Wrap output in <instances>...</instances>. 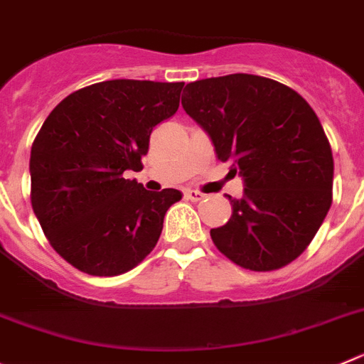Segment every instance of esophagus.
Segmentation results:
<instances>
[{
  "mask_svg": "<svg viewBox=\"0 0 364 364\" xmlns=\"http://www.w3.org/2000/svg\"><path fill=\"white\" fill-rule=\"evenodd\" d=\"M184 196L188 200H191V202H198V200L204 198V195H202L200 191H195V189H188V191L184 193Z\"/></svg>",
  "mask_w": 364,
  "mask_h": 364,
  "instance_id": "34e87169",
  "label": "esophagus"
}]
</instances>
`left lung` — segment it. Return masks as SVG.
<instances>
[{"mask_svg":"<svg viewBox=\"0 0 364 364\" xmlns=\"http://www.w3.org/2000/svg\"><path fill=\"white\" fill-rule=\"evenodd\" d=\"M182 106L211 136L216 156L243 176L232 215L211 229L232 263L282 269L312 242L332 204L334 159L309 102L272 79L231 73L184 88Z\"/></svg>","mask_w":364,"mask_h":364,"instance_id":"8db88e82","label":"left lung"}]
</instances>
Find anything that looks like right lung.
Returning <instances> with one entry per match:
<instances>
[{
  "instance_id": "right-lung-1",
  "label": "right lung",
  "mask_w": 364,
  "mask_h": 364,
  "mask_svg": "<svg viewBox=\"0 0 364 364\" xmlns=\"http://www.w3.org/2000/svg\"><path fill=\"white\" fill-rule=\"evenodd\" d=\"M184 82L115 79L70 93L30 151V202L53 251L92 276L132 271L156 245L176 189L146 191L149 135L175 115Z\"/></svg>"
}]
</instances>
